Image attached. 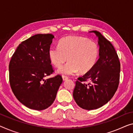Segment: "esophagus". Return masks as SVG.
Returning a JSON list of instances; mask_svg holds the SVG:
<instances>
[{"label": "esophagus", "instance_id": "obj_1", "mask_svg": "<svg viewBox=\"0 0 133 133\" xmlns=\"http://www.w3.org/2000/svg\"><path fill=\"white\" fill-rule=\"evenodd\" d=\"M62 78H63V81H66L67 79H69V78L66 76H65V75H63L62 76Z\"/></svg>", "mask_w": 133, "mask_h": 133}]
</instances>
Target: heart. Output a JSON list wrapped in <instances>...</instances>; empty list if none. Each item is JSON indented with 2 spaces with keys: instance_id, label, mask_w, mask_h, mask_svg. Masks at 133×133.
Segmentation results:
<instances>
[{
  "instance_id": "heart-1",
  "label": "heart",
  "mask_w": 133,
  "mask_h": 133,
  "mask_svg": "<svg viewBox=\"0 0 133 133\" xmlns=\"http://www.w3.org/2000/svg\"><path fill=\"white\" fill-rule=\"evenodd\" d=\"M99 47L94 42L83 37L69 36L61 39L58 46L51 47L48 55L55 67H60L67 60L66 64L58 69V73L71 75L78 72L85 74L96 66L98 59Z\"/></svg>"
}]
</instances>
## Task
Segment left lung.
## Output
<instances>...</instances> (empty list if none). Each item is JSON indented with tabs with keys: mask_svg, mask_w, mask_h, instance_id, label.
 Masks as SVG:
<instances>
[{
	"mask_svg": "<svg viewBox=\"0 0 133 133\" xmlns=\"http://www.w3.org/2000/svg\"><path fill=\"white\" fill-rule=\"evenodd\" d=\"M99 58L96 66L84 76L78 78L73 92L77 104L86 110H94L106 104L114 96L119 81L120 62L114 47L96 30ZM90 80L88 84L84 82Z\"/></svg>",
	"mask_w": 133,
	"mask_h": 133,
	"instance_id": "1",
	"label": "left lung"
}]
</instances>
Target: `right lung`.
<instances>
[{"label":"right lung","instance_id":"1","mask_svg":"<svg viewBox=\"0 0 133 133\" xmlns=\"http://www.w3.org/2000/svg\"><path fill=\"white\" fill-rule=\"evenodd\" d=\"M54 35L37 34L16 49L9 65L12 91L21 103L31 109L44 110L55 100L63 82L60 75L45 80L54 72L48 51Z\"/></svg>","mask_w":133,"mask_h":133}]
</instances>
